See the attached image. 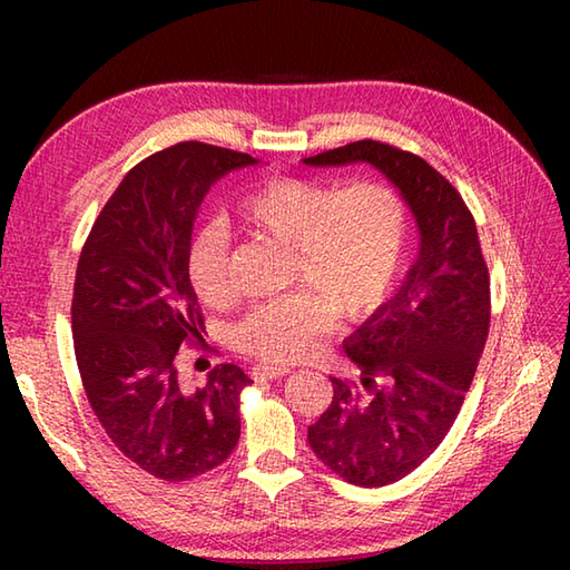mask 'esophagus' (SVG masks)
Masks as SVG:
<instances>
[{"mask_svg":"<svg viewBox=\"0 0 570 570\" xmlns=\"http://www.w3.org/2000/svg\"><path fill=\"white\" fill-rule=\"evenodd\" d=\"M292 370H288L286 365H266V362H259V365L252 367V377L254 380H276V377H284V374H288Z\"/></svg>","mask_w":570,"mask_h":570,"instance_id":"34e87169","label":"esophagus"}]
</instances>
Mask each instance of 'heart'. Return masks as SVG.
Returning a JSON list of instances; mask_svg holds the SVG:
<instances>
[{
  "mask_svg": "<svg viewBox=\"0 0 570 570\" xmlns=\"http://www.w3.org/2000/svg\"><path fill=\"white\" fill-rule=\"evenodd\" d=\"M257 233L294 245L292 284L298 292L254 306L235 325L242 353L294 362L318 347L333 318L357 321L390 294L406 247V203L382 180L337 186L313 178H274L237 205ZM188 272L205 306L235 296L225 227H203L190 245Z\"/></svg>",
  "mask_w": 570,
  "mask_h": 570,
  "instance_id": "b5f03b06",
  "label": "heart"
}]
</instances>
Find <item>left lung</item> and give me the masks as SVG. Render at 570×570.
Masks as SVG:
<instances>
[{"instance_id": "obj_1", "label": "left lung", "mask_w": 570, "mask_h": 570, "mask_svg": "<svg viewBox=\"0 0 570 570\" xmlns=\"http://www.w3.org/2000/svg\"><path fill=\"white\" fill-rule=\"evenodd\" d=\"M304 161L377 166L419 223V257L399 292L345 341L360 384L333 377V402L308 426L335 475L384 488L414 472L460 414L490 331L488 262L465 200L421 156L362 139Z\"/></svg>"}]
</instances>
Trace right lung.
Segmentation results:
<instances>
[{
    "label": "right lung",
    "instance_id": "1",
    "mask_svg": "<svg viewBox=\"0 0 570 570\" xmlns=\"http://www.w3.org/2000/svg\"><path fill=\"white\" fill-rule=\"evenodd\" d=\"M249 164V154L203 141L151 154L105 203L78 259L70 316L85 394L122 455L159 480L198 478L239 441V394L252 380L215 365L188 390L178 350L203 331L188 274L193 220L215 180Z\"/></svg>",
    "mask_w": 570,
    "mask_h": 570
}]
</instances>
